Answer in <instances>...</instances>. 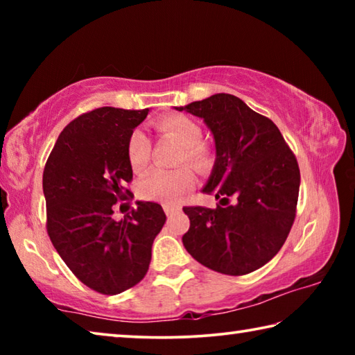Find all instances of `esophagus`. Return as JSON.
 <instances>
[{
    "label": "esophagus",
    "instance_id": "esophagus-1",
    "mask_svg": "<svg viewBox=\"0 0 355 355\" xmlns=\"http://www.w3.org/2000/svg\"><path fill=\"white\" fill-rule=\"evenodd\" d=\"M163 208H164V211H166L167 216H171V214L177 213V211H180V209H182V207H180V205H172V203H164Z\"/></svg>",
    "mask_w": 355,
    "mask_h": 355
}]
</instances>
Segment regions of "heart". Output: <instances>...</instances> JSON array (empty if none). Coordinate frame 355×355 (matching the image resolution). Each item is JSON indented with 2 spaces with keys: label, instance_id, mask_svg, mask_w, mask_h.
Segmentation results:
<instances>
[{
  "label": "heart",
  "instance_id": "b5f03b06",
  "mask_svg": "<svg viewBox=\"0 0 355 355\" xmlns=\"http://www.w3.org/2000/svg\"><path fill=\"white\" fill-rule=\"evenodd\" d=\"M155 128L161 136L171 137L180 144L177 163H188L197 171H207L211 166V153L203 144L200 125L186 116L173 114V116L161 117L155 122ZM127 156L131 169L142 172L150 159V141L142 131L136 130L131 133L127 146ZM194 173L189 167L182 166L173 171H153L139 183V196L144 200L171 203L180 199L186 191L194 186Z\"/></svg>",
  "mask_w": 355,
  "mask_h": 355
}]
</instances>
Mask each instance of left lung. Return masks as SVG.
I'll return each instance as SVG.
<instances>
[{
    "label": "left lung",
    "instance_id": "1",
    "mask_svg": "<svg viewBox=\"0 0 355 355\" xmlns=\"http://www.w3.org/2000/svg\"><path fill=\"white\" fill-rule=\"evenodd\" d=\"M203 119L214 139L216 159L203 192L220 205L184 207L189 230L183 245L216 272L244 275L277 255L296 216L300 172L271 119L230 94L175 107ZM232 196L233 206L222 207Z\"/></svg>",
    "mask_w": 355,
    "mask_h": 355
}]
</instances>
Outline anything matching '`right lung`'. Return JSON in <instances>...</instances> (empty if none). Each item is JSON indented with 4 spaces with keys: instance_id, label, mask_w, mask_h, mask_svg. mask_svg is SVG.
Here are the masks:
<instances>
[{
    "instance_id": "1",
    "label": "right lung",
    "mask_w": 355,
    "mask_h": 355,
    "mask_svg": "<svg viewBox=\"0 0 355 355\" xmlns=\"http://www.w3.org/2000/svg\"><path fill=\"white\" fill-rule=\"evenodd\" d=\"M148 111L105 106L83 114L59 135L44 171L48 236L84 285L110 296L144 279L166 222L161 205L141 200L127 218H112L131 194L123 188L133 178L127 146Z\"/></svg>"
}]
</instances>
